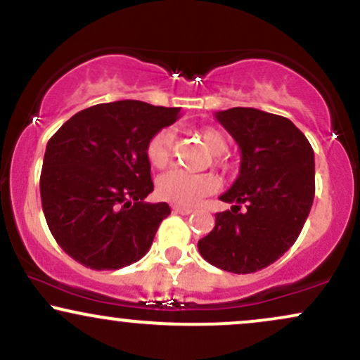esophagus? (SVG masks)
Here are the masks:
<instances>
[{"instance_id": "1", "label": "esophagus", "mask_w": 360, "mask_h": 360, "mask_svg": "<svg viewBox=\"0 0 360 360\" xmlns=\"http://www.w3.org/2000/svg\"><path fill=\"white\" fill-rule=\"evenodd\" d=\"M172 212L179 213V214H189V213H193V208H186V206L174 205V206H172Z\"/></svg>"}]
</instances>
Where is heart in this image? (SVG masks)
<instances>
[{
    "instance_id": "obj_1",
    "label": "heart",
    "mask_w": 360,
    "mask_h": 360,
    "mask_svg": "<svg viewBox=\"0 0 360 360\" xmlns=\"http://www.w3.org/2000/svg\"><path fill=\"white\" fill-rule=\"evenodd\" d=\"M200 137L210 152L214 155V166L226 169L221 155L229 150V140L225 134L214 127L201 128ZM174 131L169 128L155 131L146 146L147 160L152 167L164 169L171 162ZM218 189V181L212 174H188L183 171H169L157 179V194L162 200L181 206L196 205L201 198L213 194Z\"/></svg>"
}]
</instances>
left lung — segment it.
I'll use <instances>...</instances> for the list:
<instances>
[{"instance_id": "left-lung-1", "label": "left lung", "mask_w": 360, "mask_h": 360, "mask_svg": "<svg viewBox=\"0 0 360 360\" xmlns=\"http://www.w3.org/2000/svg\"><path fill=\"white\" fill-rule=\"evenodd\" d=\"M214 118L240 147V172L220 196L233 206L214 214L198 250L218 269L250 274L276 262L303 230L315 198V154L279 115L237 106Z\"/></svg>"}]
</instances>
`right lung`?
<instances>
[{"instance_id": "right-lung-1", "label": "right lung", "mask_w": 360, "mask_h": 360, "mask_svg": "<svg viewBox=\"0 0 360 360\" xmlns=\"http://www.w3.org/2000/svg\"><path fill=\"white\" fill-rule=\"evenodd\" d=\"M179 118V108L143 101L101 103L69 118L49 140L40 198L49 230L74 260L115 271L147 254L167 203L154 191L148 139Z\"/></svg>"}]
</instances>
